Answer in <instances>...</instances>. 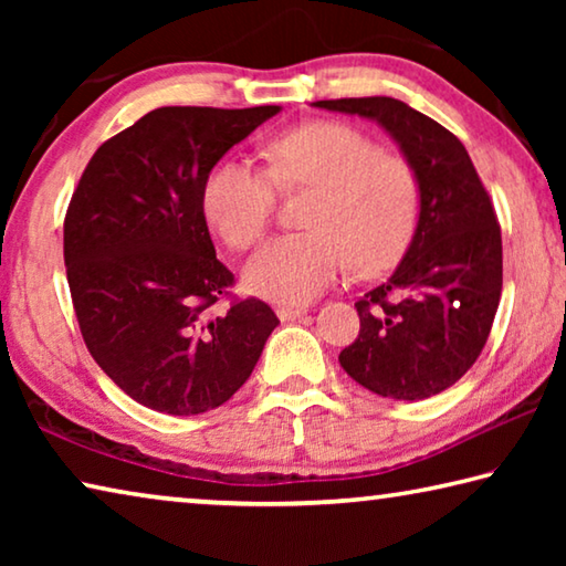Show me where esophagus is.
I'll return each mask as SVG.
<instances>
[{"instance_id": "1", "label": "esophagus", "mask_w": 566, "mask_h": 566, "mask_svg": "<svg viewBox=\"0 0 566 566\" xmlns=\"http://www.w3.org/2000/svg\"><path fill=\"white\" fill-rule=\"evenodd\" d=\"M304 314H306V306H280V310H276V317L282 322H294L304 317Z\"/></svg>"}]
</instances>
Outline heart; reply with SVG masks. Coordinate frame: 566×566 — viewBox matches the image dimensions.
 <instances>
[{"instance_id": "obj_1", "label": "heart", "mask_w": 566, "mask_h": 566, "mask_svg": "<svg viewBox=\"0 0 566 566\" xmlns=\"http://www.w3.org/2000/svg\"><path fill=\"white\" fill-rule=\"evenodd\" d=\"M270 171L227 157L209 169L202 212L227 247L244 252L264 237L276 187H314L306 227L272 239L247 264V290L264 300L302 304L322 294L352 264L375 274L395 264L419 222L421 187L405 157L385 155L369 134L342 122H310L270 142Z\"/></svg>"}]
</instances>
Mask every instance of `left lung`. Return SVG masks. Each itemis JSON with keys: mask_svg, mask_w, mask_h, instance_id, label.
Wrapping results in <instances>:
<instances>
[{"mask_svg": "<svg viewBox=\"0 0 566 566\" xmlns=\"http://www.w3.org/2000/svg\"><path fill=\"white\" fill-rule=\"evenodd\" d=\"M314 107L381 124L415 167L419 222L405 260L354 304L359 337L339 364L379 397H434L482 354L502 296V229L467 149L427 114L391 97L324 99Z\"/></svg>", "mask_w": 566, "mask_h": 566, "instance_id": "1", "label": "left lung"}]
</instances>
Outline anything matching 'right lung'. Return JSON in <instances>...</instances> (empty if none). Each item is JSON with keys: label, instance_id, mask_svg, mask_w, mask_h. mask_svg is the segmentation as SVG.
<instances>
[{"label": "right lung", "instance_id": "add662e5", "mask_svg": "<svg viewBox=\"0 0 566 566\" xmlns=\"http://www.w3.org/2000/svg\"><path fill=\"white\" fill-rule=\"evenodd\" d=\"M280 112L159 107L94 151L64 217V264L84 344L114 385L165 415L214 409L252 375L276 314L229 296L202 185Z\"/></svg>", "mask_w": 566, "mask_h": 566}]
</instances>
